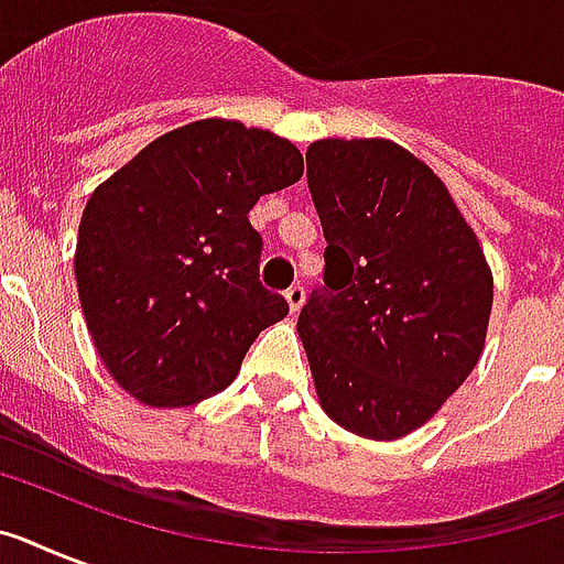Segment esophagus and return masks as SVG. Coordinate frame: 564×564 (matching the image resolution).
<instances>
[{
    "mask_svg": "<svg viewBox=\"0 0 564 564\" xmlns=\"http://www.w3.org/2000/svg\"><path fill=\"white\" fill-rule=\"evenodd\" d=\"M286 304H290V313H299V310L304 307V286H301V283H295V286L286 290Z\"/></svg>",
    "mask_w": 564,
    "mask_h": 564,
    "instance_id": "1",
    "label": "esophagus"
}]
</instances>
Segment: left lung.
I'll use <instances>...</instances> for the list:
<instances>
[{
    "mask_svg": "<svg viewBox=\"0 0 564 564\" xmlns=\"http://www.w3.org/2000/svg\"><path fill=\"white\" fill-rule=\"evenodd\" d=\"M307 184L325 286L299 316L322 410L357 436L419 430L471 375L491 272L447 187L389 140H318Z\"/></svg>",
    "mask_w": 564,
    "mask_h": 564,
    "instance_id": "left-lung-1",
    "label": "left lung"
}]
</instances>
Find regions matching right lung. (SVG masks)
Returning <instances> with one entry per match:
<instances>
[{
  "label": "right lung",
  "instance_id": "right-lung-1",
  "mask_svg": "<svg viewBox=\"0 0 564 564\" xmlns=\"http://www.w3.org/2000/svg\"><path fill=\"white\" fill-rule=\"evenodd\" d=\"M304 175L290 140L202 119L149 143L84 207L75 281L87 330L126 392L193 406L237 377L290 304L260 283L248 210Z\"/></svg>",
  "mask_w": 564,
  "mask_h": 564
}]
</instances>
